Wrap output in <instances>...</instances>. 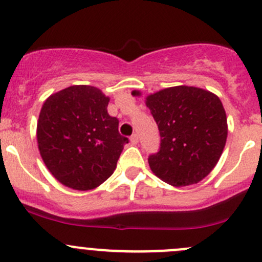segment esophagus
I'll list each match as a JSON object with an SVG mask.
<instances>
[{
  "mask_svg": "<svg viewBox=\"0 0 262 262\" xmlns=\"http://www.w3.org/2000/svg\"><path fill=\"white\" fill-rule=\"evenodd\" d=\"M130 142H132V144L138 143V136H137V134H133V136L130 137Z\"/></svg>",
  "mask_w": 262,
  "mask_h": 262,
  "instance_id": "1",
  "label": "esophagus"
}]
</instances>
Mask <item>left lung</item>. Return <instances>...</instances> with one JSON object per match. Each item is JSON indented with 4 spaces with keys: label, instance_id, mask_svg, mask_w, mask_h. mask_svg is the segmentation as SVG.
<instances>
[{
    "label": "left lung",
    "instance_id": "8db88e82",
    "mask_svg": "<svg viewBox=\"0 0 262 262\" xmlns=\"http://www.w3.org/2000/svg\"><path fill=\"white\" fill-rule=\"evenodd\" d=\"M146 105L161 136L160 150L148 157L152 172L172 186L198 184L209 175L228 134L219 97L199 87L175 86L147 96Z\"/></svg>",
    "mask_w": 262,
    "mask_h": 262
}]
</instances>
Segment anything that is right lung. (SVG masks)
<instances>
[{"mask_svg":"<svg viewBox=\"0 0 262 262\" xmlns=\"http://www.w3.org/2000/svg\"><path fill=\"white\" fill-rule=\"evenodd\" d=\"M109 97L86 84L71 86L46 100L36 139L40 156L60 184L91 190L114 172L129 139L118 130L119 120L107 113Z\"/></svg>","mask_w":262,"mask_h":262,"instance_id":"obj_1","label":"right lung"}]
</instances>
